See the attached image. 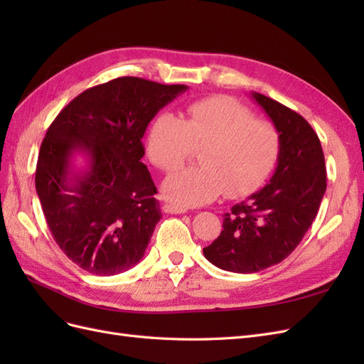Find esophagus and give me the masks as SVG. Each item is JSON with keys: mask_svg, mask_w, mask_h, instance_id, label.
Returning a JSON list of instances; mask_svg holds the SVG:
<instances>
[{"mask_svg": "<svg viewBox=\"0 0 364 364\" xmlns=\"http://www.w3.org/2000/svg\"><path fill=\"white\" fill-rule=\"evenodd\" d=\"M162 209H164V213H167V214H185L186 213V208H181V206L173 205V203H165L162 206Z\"/></svg>", "mask_w": 364, "mask_h": 364, "instance_id": "obj_1", "label": "esophagus"}]
</instances>
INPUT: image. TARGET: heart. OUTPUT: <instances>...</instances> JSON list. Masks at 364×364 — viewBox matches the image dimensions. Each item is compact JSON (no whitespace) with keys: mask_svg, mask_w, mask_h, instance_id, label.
<instances>
[{"mask_svg":"<svg viewBox=\"0 0 364 364\" xmlns=\"http://www.w3.org/2000/svg\"><path fill=\"white\" fill-rule=\"evenodd\" d=\"M199 168L171 173L162 182L165 199L181 208L202 206L220 194L243 197L266 181L279 155V135L229 97H209L186 107L183 118L155 117L147 132L149 159L171 171L200 150Z\"/></svg>","mask_w":364,"mask_h":364,"instance_id":"obj_1","label":"heart"}]
</instances>
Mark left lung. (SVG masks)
Returning <instances> with one entry per match:
<instances>
[{
	"label": "left lung",
	"instance_id": "1",
	"mask_svg": "<svg viewBox=\"0 0 364 364\" xmlns=\"http://www.w3.org/2000/svg\"><path fill=\"white\" fill-rule=\"evenodd\" d=\"M250 97L279 135L277 168L269 183L223 215V230L203 247L222 270L257 273L287 258L317 215L326 190L321 141L306 119L258 92Z\"/></svg>",
	"mask_w": 364,
	"mask_h": 364
}]
</instances>
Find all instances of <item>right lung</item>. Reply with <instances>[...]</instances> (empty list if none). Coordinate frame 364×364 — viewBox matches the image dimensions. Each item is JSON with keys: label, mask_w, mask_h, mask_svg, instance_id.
I'll use <instances>...</instances> for the list:
<instances>
[{"label": "right lung", "mask_w": 364, "mask_h": 364, "mask_svg": "<svg viewBox=\"0 0 364 364\" xmlns=\"http://www.w3.org/2000/svg\"><path fill=\"white\" fill-rule=\"evenodd\" d=\"M188 90L118 77L86 90L63 107L42 141L36 191L59 247L98 277L142 259L162 214L141 158L142 136L164 106ZM87 159L83 171L73 158Z\"/></svg>", "instance_id": "1"}]
</instances>
